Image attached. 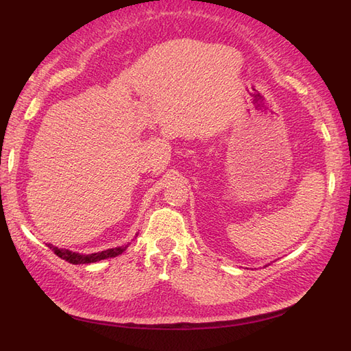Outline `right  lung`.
I'll return each mask as SVG.
<instances>
[{"label": "right lung", "mask_w": 351, "mask_h": 351, "mask_svg": "<svg viewBox=\"0 0 351 351\" xmlns=\"http://www.w3.org/2000/svg\"><path fill=\"white\" fill-rule=\"evenodd\" d=\"M48 247L54 252L58 258L64 259L73 265H82V263H93V262H98L102 259H108V258H115L121 254L127 247H129V244H125V246L121 247H114V249H108V250H104V252H98V253H92V254H80V253H74L66 249H58L54 247L52 244H48Z\"/></svg>", "instance_id": "1"}]
</instances>
